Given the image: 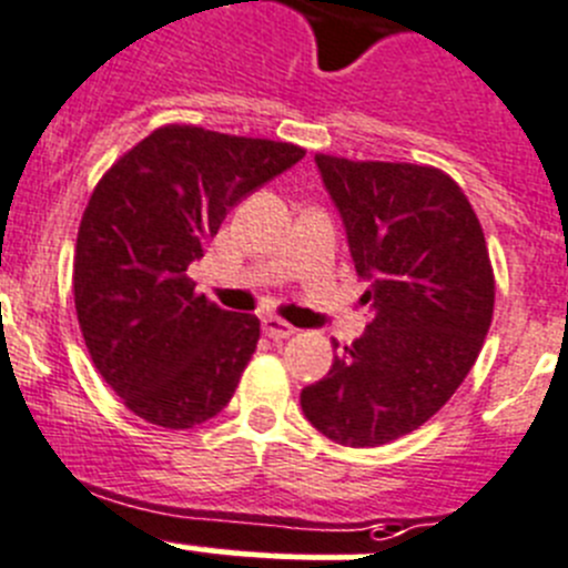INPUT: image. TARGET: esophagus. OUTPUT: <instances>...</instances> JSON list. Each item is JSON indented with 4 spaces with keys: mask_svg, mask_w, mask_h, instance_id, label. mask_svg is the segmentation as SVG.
<instances>
[{
    "mask_svg": "<svg viewBox=\"0 0 568 568\" xmlns=\"http://www.w3.org/2000/svg\"><path fill=\"white\" fill-rule=\"evenodd\" d=\"M262 329H264V335L273 337V341H284V337H293L295 335V326H290L287 321L273 318V315L262 321Z\"/></svg>",
    "mask_w": 568,
    "mask_h": 568,
    "instance_id": "obj_1",
    "label": "esophagus"
}]
</instances>
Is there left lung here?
I'll return each instance as SVG.
<instances>
[{"mask_svg":"<svg viewBox=\"0 0 568 568\" xmlns=\"http://www.w3.org/2000/svg\"><path fill=\"white\" fill-rule=\"evenodd\" d=\"M374 318L301 392L326 439L377 447L425 425L485 346L496 304L485 231L445 171L315 154Z\"/></svg>","mask_w":568,"mask_h":568,"instance_id":"8db88e82","label":"left lung"}]
</instances>
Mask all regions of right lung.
<instances>
[{
  "instance_id": "add662e5",
  "label": "right lung",
  "mask_w": 568,
  "mask_h": 568,
  "mask_svg": "<svg viewBox=\"0 0 568 568\" xmlns=\"http://www.w3.org/2000/svg\"><path fill=\"white\" fill-rule=\"evenodd\" d=\"M304 154L278 140L169 123L95 185L72 262L78 324L98 374L140 419L194 428L231 403L258 318L196 295L189 264L233 205Z\"/></svg>"
}]
</instances>
